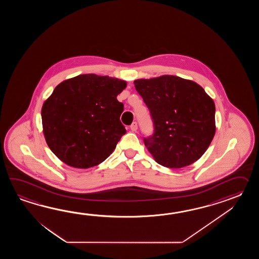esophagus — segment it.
I'll return each mask as SVG.
<instances>
[{
  "instance_id": "34e87169",
  "label": "esophagus",
  "mask_w": 259,
  "mask_h": 259,
  "mask_svg": "<svg viewBox=\"0 0 259 259\" xmlns=\"http://www.w3.org/2000/svg\"><path fill=\"white\" fill-rule=\"evenodd\" d=\"M138 128L137 122H133L132 125H131V131L132 132H136Z\"/></svg>"
}]
</instances>
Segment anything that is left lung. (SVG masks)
<instances>
[{
  "label": "left lung",
  "mask_w": 259,
  "mask_h": 259,
  "mask_svg": "<svg viewBox=\"0 0 259 259\" xmlns=\"http://www.w3.org/2000/svg\"><path fill=\"white\" fill-rule=\"evenodd\" d=\"M134 85L154 122L153 135L143 142L154 160L169 168L197 161L215 135L214 101L197 83L171 75Z\"/></svg>",
  "instance_id": "obj_1"
}]
</instances>
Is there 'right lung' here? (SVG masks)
Instances as JSON below:
<instances>
[{"label": "right lung", "mask_w": 259, "mask_h": 259, "mask_svg": "<svg viewBox=\"0 0 259 259\" xmlns=\"http://www.w3.org/2000/svg\"><path fill=\"white\" fill-rule=\"evenodd\" d=\"M127 82L84 74L61 82L41 108L42 127L52 152L66 165L89 168L104 162L126 133L116 96Z\"/></svg>", "instance_id": "add662e5"}]
</instances>
